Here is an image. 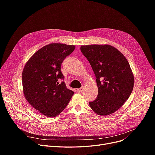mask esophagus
Segmentation results:
<instances>
[{
    "label": "esophagus",
    "instance_id": "esophagus-1",
    "mask_svg": "<svg viewBox=\"0 0 155 155\" xmlns=\"http://www.w3.org/2000/svg\"><path fill=\"white\" fill-rule=\"evenodd\" d=\"M83 91H84V87H81V88H79L78 89V92H83Z\"/></svg>",
    "mask_w": 155,
    "mask_h": 155
}]
</instances>
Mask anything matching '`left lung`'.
Listing matches in <instances>:
<instances>
[{"label": "left lung", "instance_id": "left-lung-1", "mask_svg": "<svg viewBox=\"0 0 155 155\" xmlns=\"http://www.w3.org/2000/svg\"><path fill=\"white\" fill-rule=\"evenodd\" d=\"M96 78L98 94L89 102L98 115H110L118 110L129 97L134 87V75L123 54L109 45L81 46Z\"/></svg>", "mask_w": 155, "mask_h": 155}]
</instances>
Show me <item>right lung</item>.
Listing matches in <instances>:
<instances>
[{"label": "right lung", "mask_w": 155, "mask_h": 155, "mask_svg": "<svg viewBox=\"0 0 155 155\" xmlns=\"http://www.w3.org/2000/svg\"><path fill=\"white\" fill-rule=\"evenodd\" d=\"M76 46L51 43L43 46L26 62L22 74L26 100L42 114L55 117L66 107L74 94L64 81L61 66Z\"/></svg>", "instance_id": "right-lung-1"}]
</instances>
